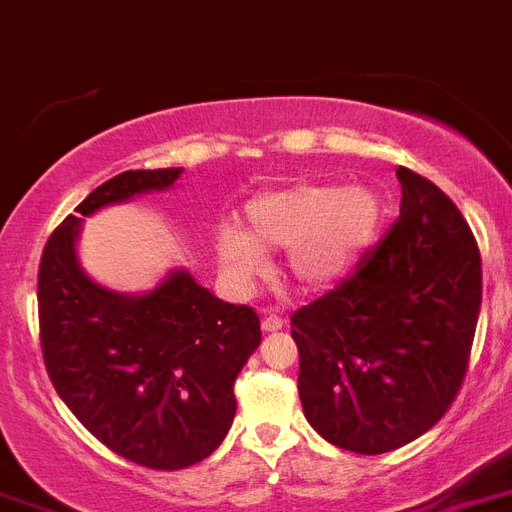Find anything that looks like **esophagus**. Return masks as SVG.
<instances>
[{
    "label": "esophagus",
    "mask_w": 512,
    "mask_h": 512,
    "mask_svg": "<svg viewBox=\"0 0 512 512\" xmlns=\"http://www.w3.org/2000/svg\"><path fill=\"white\" fill-rule=\"evenodd\" d=\"M283 328V317L268 315L263 317V333H276V330Z\"/></svg>",
    "instance_id": "obj_1"
}]
</instances>
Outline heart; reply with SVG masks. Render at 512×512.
I'll return each mask as SVG.
<instances>
[{
    "label": "heart",
    "mask_w": 512,
    "mask_h": 512,
    "mask_svg": "<svg viewBox=\"0 0 512 512\" xmlns=\"http://www.w3.org/2000/svg\"><path fill=\"white\" fill-rule=\"evenodd\" d=\"M247 234L218 236V260L234 281L249 283L263 270V249L291 247L286 276L302 289H322L351 268L375 242L382 203L364 187L294 184L247 203Z\"/></svg>",
    "instance_id": "b5f03b06"
}]
</instances>
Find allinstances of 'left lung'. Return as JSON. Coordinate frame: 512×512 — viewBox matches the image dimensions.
<instances>
[{"label": "left lung", "instance_id": "left-lung-1", "mask_svg": "<svg viewBox=\"0 0 512 512\" xmlns=\"http://www.w3.org/2000/svg\"><path fill=\"white\" fill-rule=\"evenodd\" d=\"M401 216L336 289L291 315L299 398L333 445L380 455L440 422L466 380L482 255L445 192L398 166Z\"/></svg>", "mask_w": 512, "mask_h": 512}]
</instances>
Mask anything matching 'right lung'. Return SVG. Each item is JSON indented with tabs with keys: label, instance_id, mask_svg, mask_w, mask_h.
Listing matches in <instances>:
<instances>
[{
	"label": "right lung",
	"instance_id": "1",
	"mask_svg": "<svg viewBox=\"0 0 512 512\" xmlns=\"http://www.w3.org/2000/svg\"><path fill=\"white\" fill-rule=\"evenodd\" d=\"M182 169L124 171L77 205L80 216L163 190ZM80 218L51 231L38 265L46 372L67 409L109 450L156 471L208 458L236 414L234 382L260 346V317L221 302L190 273L143 296L101 289L75 257Z\"/></svg>",
	"mask_w": 512,
	"mask_h": 512
}]
</instances>
